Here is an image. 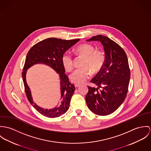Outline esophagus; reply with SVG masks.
Masks as SVG:
<instances>
[{
	"label": "esophagus",
	"mask_w": 151,
	"mask_h": 151,
	"mask_svg": "<svg viewBox=\"0 0 151 151\" xmlns=\"http://www.w3.org/2000/svg\"><path fill=\"white\" fill-rule=\"evenodd\" d=\"M81 86V84H75V87H79Z\"/></svg>",
	"instance_id": "esophagus-1"
}]
</instances>
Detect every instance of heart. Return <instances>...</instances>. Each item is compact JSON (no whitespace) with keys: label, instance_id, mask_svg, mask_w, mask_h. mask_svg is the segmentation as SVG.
Wrapping results in <instances>:
<instances>
[{"label":"heart","instance_id":"b5f03b06","mask_svg":"<svg viewBox=\"0 0 151 151\" xmlns=\"http://www.w3.org/2000/svg\"><path fill=\"white\" fill-rule=\"evenodd\" d=\"M75 51L84 57L83 66L89 67L93 72L97 71L102 67L105 61V55L100 51H96L94 46L90 44H83L78 46ZM64 68L70 70L73 68V58L71 54L66 51L61 58ZM91 76V72L87 67L78 68L72 72L69 76L70 81L76 84L83 83Z\"/></svg>","mask_w":151,"mask_h":151}]
</instances>
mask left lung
I'll return each instance as SVG.
<instances>
[{
  "mask_svg": "<svg viewBox=\"0 0 151 151\" xmlns=\"http://www.w3.org/2000/svg\"><path fill=\"white\" fill-rule=\"evenodd\" d=\"M87 41L101 42L105 58L100 72L91 81L98 87H88L86 101L95 114L108 115L115 112L126 99L130 79L128 59L123 49L105 36L99 35Z\"/></svg>",
  "mask_w": 151,
  "mask_h": 151,
  "instance_id": "1",
  "label": "left lung"
}]
</instances>
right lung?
<instances>
[{
    "mask_svg": "<svg viewBox=\"0 0 151 151\" xmlns=\"http://www.w3.org/2000/svg\"><path fill=\"white\" fill-rule=\"evenodd\" d=\"M80 40H63L54 37L48 38L35 45L28 51L22 74L27 97L34 108L46 117L54 118L64 114L68 109L70 101L75 90V86L69 82L65 74L61 58L63 54ZM36 64H44L51 67L59 75L60 81V100L53 109H47L39 107L35 103L31 91L26 79L27 70Z\"/></svg>",
    "mask_w": 151,
    "mask_h": 151,
    "instance_id": "1",
    "label": "right lung"
}]
</instances>
